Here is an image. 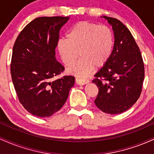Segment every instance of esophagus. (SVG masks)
I'll return each mask as SVG.
<instances>
[{"mask_svg":"<svg viewBox=\"0 0 154 154\" xmlns=\"http://www.w3.org/2000/svg\"><path fill=\"white\" fill-rule=\"evenodd\" d=\"M76 83L79 85H84L88 84L89 82V80L88 79H80V78H76L75 79Z\"/></svg>","mask_w":154,"mask_h":154,"instance_id":"1","label":"esophagus"}]
</instances>
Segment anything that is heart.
I'll list each match as a JSON object with an SVG mask.
<instances>
[{"label":"heart","mask_w":154,"mask_h":154,"mask_svg":"<svg viewBox=\"0 0 154 154\" xmlns=\"http://www.w3.org/2000/svg\"><path fill=\"white\" fill-rule=\"evenodd\" d=\"M114 33L107 26L95 23H76L66 32V38L57 43V50L63 63L71 66L78 57L80 59L67 72L80 77H86L95 68L106 64L114 48Z\"/></svg>","instance_id":"b5f03b06"}]
</instances>
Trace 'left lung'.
<instances>
[{"mask_svg": "<svg viewBox=\"0 0 154 154\" xmlns=\"http://www.w3.org/2000/svg\"><path fill=\"white\" fill-rule=\"evenodd\" d=\"M102 17L112 26L114 44L109 61L93 80L99 90L95 103L103 112L121 114L132 107L140 95L145 75L143 61L126 26L115 18Z\"/></svg>", "mask_w": 154, "mask_h": 154, "instance_id": "8db88e82", "label": "left lung"}]
</instances>
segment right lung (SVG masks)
<instances>
[{"mask_svg": "<svg viewBox=\"0 0 154 154\" xmlns=\"http://www.w3.org/2000/svg\"><path fill=\"white\" fill-rule=\"evenodd\" d=\"M69 17H38L19 33L13 48L11 74L19 101L28 112L48 117L60 110L75 85L73 76L51 78L63 72L56 59L59 31Z\"/></svg>", "mask_w": 154, "mask_h": 154, "instance_id": "1", "label": "right lung"}]
</instances>
